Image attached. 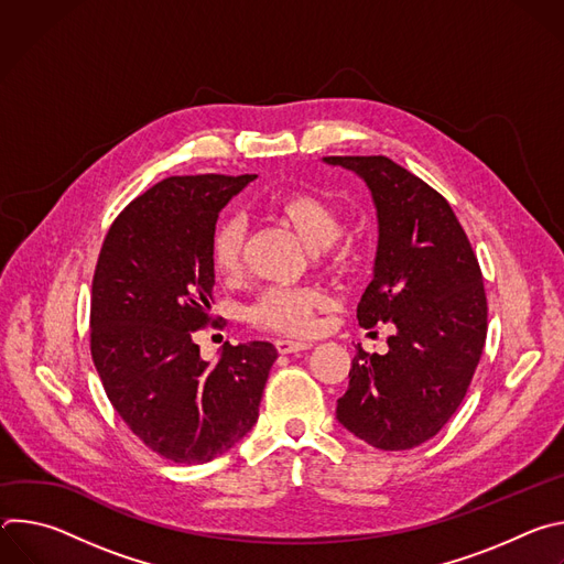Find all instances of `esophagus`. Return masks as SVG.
<instances>
[{
  "label": "esophagus",
  "mask_w": 564,
  "mask_h": 564,
  "mask_svg": "<svg viewBox=\"0 0 564 564\" xmlns=\"http://www.w3.org/2000/svg\"><path fill=\"white\" fill-rule=\"evenodd\" d=\"M312 344L310 341H292V339H276V350L281 355H290V352H299V350H310Z\"/></svg>",
  "instance_id": "34e87169"
}]
</instances>
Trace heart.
<instances>
[{"instance_id": "heart-1", "label": "heart", "mask_w": 564, "mask_h": 564, "mask_svg": "<svg viewBox=\"0 0 564 564\" xmlns=\"http://www.w3.org/2000/svg\"><path fill=\"white\" fill-rule=\"evenodd\" d=\"M263 209L290 227L310 250H321L335 268L348 263L352 243L341 234L344 214L326 194L314 189H288L270 196ZM246 227L238 216L218 220L212 234L209 254L220 279H234L243 268ZM328 307V294L312 285H272L250 305L248 318L254 326L283 333L310 335L316 328V314Z\"/></svg>"}]
</instances>
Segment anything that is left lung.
I'll use <instances>...</instances> for the list:
<instances>
[{"mask_svg":"<svg viewBox=\"0 0 564 564\" xmlns=\"http://www.w3.org/2000/svg\"><path fill=\"white\" fill-rule=\"evenodd\" d=\"M359 174L379 218L375 279L357 318L392 324L386 355L357 350L337 420L381 451L435 437L459 409L487 341L481 270L448 200L386 155H328Z\"/></svg>","mask_w":564,"mask_h":564,"instance_id":"obj_1","label":"left lung"}]
</instances>
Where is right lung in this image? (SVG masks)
I'll return each mask as SVG.
<instances>
[{
  "label": "right lung",
  "instance_id": "right-lung-1",
  "mask_svg": "<svg viewBox=\"0 0 564 564\" xmlns=\"http://www.w3.org/2000/svg\"><path fill=\"white\" fill-rule=\"evenodd\" d=\"M257 174L170 176L131 200L102 243L91 288V357L129 431L176 464H203L257 424L279 352L225 344L216 366L194 333L214 326L209 254L218 212Z\"/></svg>",
  "mask_w": 564,
  "mask_h": 564
}]
</instances>
